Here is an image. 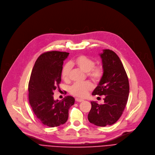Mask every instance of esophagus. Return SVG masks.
I'll return each mask as SVG.
<instances>
[{
  "label": "esophagus",
  "instance_id": "1",
  "mask_svg": "<svg viewBox=\"0 0 155 155\" xmlns=\"http://www.w3.org/2000/svg\"><path fill=\"white\" fill-rule=\"evenodd\" d=\"M75 101H76L77 102H83V101H84V99L76 98V99H75Z\"/></svg>",
  "mask_w": 155,
  "mask_h": 155
}]
</instances>
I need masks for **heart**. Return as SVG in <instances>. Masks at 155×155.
Instances as JSON below:
<instances>
[{"instance_id":"heart-1","label":"heart","mask_w":155,"mask_h":155,"mask_svg":"<svg viewBox=\"0 0 155 155\" xmlns=\"http://www.w3.org/2000/svg\"><path fill=\"white\" fill-rule=\"evenodd\" d=\"M94 64L95 63L91 58L84 55L79 56L75 59L70 61L68 64L64 65L62 70L61 77L64 81H68L71 67H76L84 72L87 73L89 78L97 82L102 77L103 70L101 67H94ZM93 87L92 84L90 82L76 83L70 88V93L76 97L84 98L87 96Z\"/></svg>"}]
</instances>
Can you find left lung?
Instances as JSON below:
<instances>
[{"label": "left lung", "instance_id": "left-lung-1", "mask_svg": "<svg viewBox=\"0 0 155 155\" xmlns=\"http://www.w3.org/2000/svg\"><path fill=\"white\" fill-rule=\"evenodd\" d=\"M103 75L92 92L93 95H105L104 103L92 101L88 114L91 123L97 126H110L117 121L126 105L129 93V80L119 56L112 50H103Z\"/></svg>", "mask_w": 155, "mask_h": 155}]
</instances>
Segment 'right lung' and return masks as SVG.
I'll return each mask as SVG.
<instances>
[{
	"label": "right lung",
	"instance_id": "right-lung-1",
	"mask_svg": "<svg viewBox=\"0 0 155 155\" xmlns=\"http://www.w3.org/2000/svg\"><path fill=\"white\" fill-rule=\"evenodd\" d=\"M69 53L56 51L41 54L32 68L29 82V101L37 118L44 125L56 127L64 124L75 99L68 95L54 100L53 92L61 82L63 61Z\"/></svg>",
	"mask_w": 155,
	"mask_h": 155
}]
</instances>
